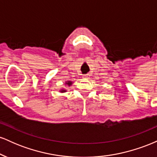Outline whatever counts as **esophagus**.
I'll list each match as a JSON object with an SVG mask.
<instances>
[{
    "mask_svg": "<svg viewBox=\"0 0 157 157\" xmlns=\"http://www.w3.org/2000/svg\"><path fill=\"white\" fill-rule=\"evenodd\" d=\"M83 77L84 79L89 78V75H88V74H87V75H83V77Z\"/></svg>",
    "mask_w": 157,
    "mask_h": 157,
    "instance_id": "obj_1",
    "label": "esophagus"
}]
</instances>
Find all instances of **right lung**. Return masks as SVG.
I'll list each match as a JSON object with an SVG mask.
<instances>
[{
	"label": "right lung",
	"instance_id": "obj_1",
	"mask_svg": "<svg viewBox=\"0 0 157 157\" xmlns=\"http://www.w3.org/2000/svg\"><path fill=\"white\" fill-rule=\"evenodd\" d=\"M66 84H68V86H71V82H70V81H68V82H66ZM60 91H61V92H64L65 90H61Z\"/></svg>",
	"mask_w": 157,
	"mask_h": 157
}]
</instances>
